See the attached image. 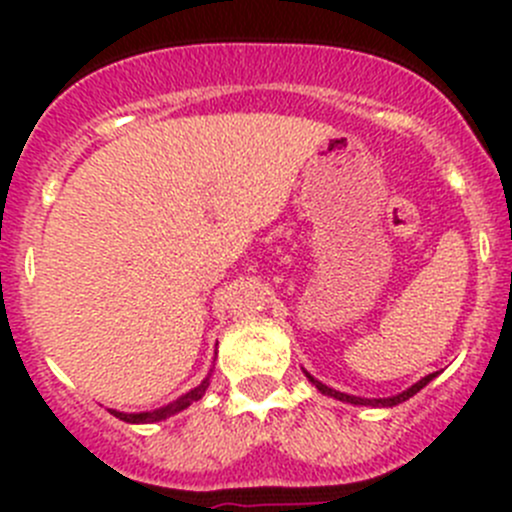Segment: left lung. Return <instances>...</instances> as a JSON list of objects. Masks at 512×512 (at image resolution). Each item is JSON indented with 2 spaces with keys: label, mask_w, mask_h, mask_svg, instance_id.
Returning a JSON list of instances; mask_svg holds the SVG:
<instances>
[{
  "label": "left lung",
  "mask_w": 512,
  "mask_h": 512,
  "mask_svg": "<svg viewBox=\"0 0 512 512\" xmlns=\"http://www.w3.org/2000/svg\"><path fill=\"white\" fill-rule=\"evenodd\" d=\"M304 376H307L309 381H312L314 386H317L319 391H322L324 396H332V399H337V401H344V404H352V406H371V409H379V406H384V409H391V406H396V404H404V401H409L411 396L414 394H418V391L423 389V386L428 384V381H433L438 376V371H433V374H428V376H423L421 381H416L414 386H409V389L406 391H401V394H396V396H386V399H364V396H352V394H344V391H337V389H332V386H327V384H322V381H317L314 379L312 374H309V371H304Z\"/></svg>",
  "instance_id": "obj_1"
}]
</instances>
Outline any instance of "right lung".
<instances>
[{"label": "right lung", "instance_id": "right-lung-1", "mask_svg": "<svg viewBox=\"0 0 512 512\" xmlns=\"http://www.w3.org/2000/svg\"><path fill=\"white\" fill-rule=\"evenodd\" d=\"M215 354H218V352H215ZM210 376H213V369L208 371V376H205V379L200 381V384L195 386V389H190L188 394L178 396V399L170 401V404L160 406V409L141 411V414H126V411H116V409H108V411H111L113 416L121 418V421H126V423H156V421H165V418L180 414V411L188 409L190 404H195V401L203 399L205 391H208V386H210Z\"/></svg>", "mask_w": 512, "mask_h": 512}]
</instances>
